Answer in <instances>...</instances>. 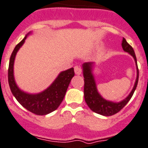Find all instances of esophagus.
Here are the masks:
<instances>
[{
  "mask_svg": "<svg viewBox=\"0 0 148 148\" xmlns=\"http://www.w3.org/2000/svg\"><path fill=\"white\" fill-rule=\"evenodd\" d=\"M81 71H82V70H81V68L79 66H75L74 67V72H75V74H77V75H80L81 74Z\"/></svg>",
  "mask_w": 148,
  "mask_h": 148,
  "instance_id": "obj_1",
  "label": "esophagus"
}]
</instances>
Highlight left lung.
Segmentation results:
<instances>
[{"mask_svg": "<svg viewBox=\"0 0 148 148\" xmlns=\"http://www.w3.org/2000/svg\"><path fill=\"white\" fill-rule=\"evenodd\" d=\"M122 49L125 51L130 54L134 58V62L136 63L137 67V77L135 83H134V87L132 90L131 91L128 97L125 99L122 100L119 103L109 101L101 97L98 90H97L96 81H95L94 77L93 74V62H86L83 64V74L84 77V99L86 104L89 108L96 113L104 116H110L115 115L124 107L128 103L134 94V92L138 85V68L137 64V58L134 54V51L133 48L131 46L125 38H123L122 42Z\"/></svg>", "mask_w": 148, "mask_h": 148, "instance_id": "obj_1", "label": "left lung"}]
</instances>
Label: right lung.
I'll use <instances>...</instances> for the list:
<instances>
[{
	"label": "right lung",
	"instance_id": "1",
	"mask_svg": "<svg viewBox=\"0 0 148 148\" xmlns=\"http://www.w3.org/2000/svg\"><path fill=\"white\" fill-rule=\"evenodd\" d=\"M29 32L20 43H18L12 52L8 68V83L12 93L16 100L25 109L39 116H45L55 111L62 103L71 80L74 76V68L62 71L54 82L42 92L36 94H30L21 90L14 80V64L16 55L20 47L25 42Z\"/></svg>",
	"mask_w": 148,
	"mask_h": 148
}]
</instances>
